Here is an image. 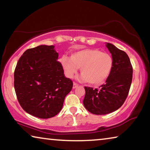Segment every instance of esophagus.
<instances>
[{
    "label": "esophagus",
    "instance_id": "esophagus-1",
    "mask_svg": "<svg viewBox=\"0 0 150 150\" xmlns=\"http://www.w3.org/2000/svg\"><path fill=\"white\" fill-rule=\"evenodd\" d=\"M79 86V84H77V83H73V88H77V87Z\"/></svg>",
    "mask_w": 150,
    "mask_h": 150
}]
</instances>
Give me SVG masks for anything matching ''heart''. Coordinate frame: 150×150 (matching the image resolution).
Returning a JSON list of instances; mask_svg holds the SVG:
<instances>
[{
    "instance_id": "obj_1",
    "label": "heart",
    "mask_w": 150,
    "mask_h": 150,
    "mask_svg": "<svg viewBox=\"0 0 150 150\" xmlns=\"http://www.w3.org/2000/svg\"><path fill=\"white\" fill-rule=\"evenodd\" d=\"M60 62L67 77H73L81 67V79L93 85L103 84L113 66L111 55L96 49L82 50L73 54L71 57L63 55Z\"/></svg>"
}]
</instances>
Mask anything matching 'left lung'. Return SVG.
Masks as SVG:
<instances>
[{
    "mask_svg": "<svg viewBox=\"0 0 150 150\" xmlns=\"http://www.w3.org/2000/svg\"><path fill=\"white\" fill-rule=\"evenodd\" d=\"M106 47L113 59L110 75L100 90L85 87L83 105L88 112L97 115L111 113L121 107L128 96L132 80L133 68L126 53L109 43Z\"/></svg>",
    "mask_w": 150,
    "mask_h": 150,
    "instance_id": "obj_1",
    "label": "left lung"
}]
</instances>
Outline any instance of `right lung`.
Instances as JSON below:
<instances>
[{"label":"right lung","instance_id":"1","mask_svg":"<svg viewBox=\"0 0 150 150\" xmlns=\"http://www.w3.org/2000/svg\"><path fill=\"white\" fill-rule=\"evenodd\" d=\"M54 45L30 48L14 70V89L20 106L30 115L50 118L62 110L73 81L66 78Z\"/></svg>","mask_w":150,"mask_h":150}]
</instances>
